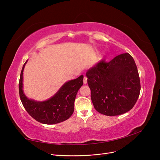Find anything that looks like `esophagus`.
<instances>
[{
    "instance_id": "esophagus-1",
    "label": "esophagus",
    "mask_w": 160,
    "mask_h": 160,
    "mask_svg": "<svg viewBox=\"0 0 160 160\" xmlns=\"http://www.w3.org/2000/svg\"><path fill=\"white\" fill-rule=\"evenodd\" d=\"M83 83L85 85H86L87 83H88V78H87L86 77H84V78H83Z\"/></svg>"
}]
</instances>
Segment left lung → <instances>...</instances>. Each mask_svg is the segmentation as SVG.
<instances>
[{
  "mask_svg": "<svg viewBox=\"0 0 160 160\" xmlns=\"http://www.w3.org/2000/svg\"><path fill=\"white\" fill-rule=\"evenodd\" d=\"M95 109L108 116L122 115L132 109L141 89L136 64L129 53L102 60L86 72Z\"/></svg>",
  "mask_w": 160,
  "mask_h": 160,
  "instance_id": "obj_1",
  "label": "left lung"
}]
</instances>
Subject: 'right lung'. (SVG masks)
I'll return each mask as SVG.
<instances>
[{
    "instance_id": "obj_1",
    "label": "right lung",
    "mask_w": 160,
    "mask_h": 160,
    "mask_svg": "<svg viewBox=\"0 0 160 160\" xmlns=\"http://www.w3.org/2000/svg\"><path fill=\"white\" fill-rule=\"evenodd\" d=\"M24 64L19 80V95L21 102L32 118L44 124H56L69 119L74 111V102L77 92L83 83V76L71 80L62 85L56 94L45 101H37L27 98L22 90Z\"/></svg>"
}]
</instances>
